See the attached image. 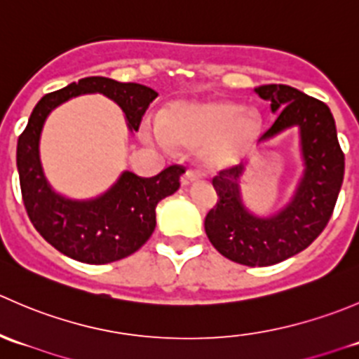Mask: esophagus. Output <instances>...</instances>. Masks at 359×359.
I'll return each mask as SVG.
<instances>
[{
    "instance_id": "34e87169",
    "label": "esophagus",
    "mask_w": 359,
    "mask_h": 359,
    "mask_svg": "<svg viewBox=\"0 0 359 359\" xmlns=\"http://www.w3.org/2000/svg\"><path fill=\"white\" fill-rule=\"evenodd\" d=\"M198 179H200V173L194 172V170H187L182 175V179H180V182H182V186H189V184L196 182Z\"/></svg>"
}]
</instances>
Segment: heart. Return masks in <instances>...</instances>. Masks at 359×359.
I'll return each instance as SVG.
<instances>
[{"label": "heart", "mask_w": 359, "mask_h": 359, "mask_svg": "<svg viewBox=\"0 0 359 359\" xmlns=\"http://www.w3.org/2000/svg\"><path fill=\"white\" fill-rule=\"evenodd\" d=\"M142 135L151 144L200 151L210 168H227L257 146L262 118L257 111L226 100L179 102L161 116L159 126L144 125Z\"/></svg>", "instance_id": "1"}]
</instances>
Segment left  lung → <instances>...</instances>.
Here are the masks:
<instances>
[{
	"label": "left lung",
	"mask_w": 359,
	"mask_h": 359,
	"mask_svg": "<svg viewBox=\"0 0 359 359\" xmlns=\"http://www.w3.org/2000/svg\"><path fill=\"white\" fill-rule=\"evenodd\" d=\"M257 95L280 112L262 139L290 126L300 128L306 170L290 205L260 219L245 210L238 179L243 165L229 166L212 179L217 203L205 217V231L219 253L243 266H273L309 247L327 227L344 180V153L335 119L325 102L288 85H262Z\"/></svg>",
	"instance_id": "8db88e82"
}]
</instances>
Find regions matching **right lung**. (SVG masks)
Wrapping results in <instances>:
<instances>
[{"instance_id":"1","label":"right lung","mask_w":359,"mask_h":359,"mask_svg":"<svg viewBox=\"0 0 359 359\" xmlns=\"http://www.w3.org/2000/svg\"><path fill=\"white\" fill-rule=\"evenodd\" d=\"M99 92L114 100L139 130L142 116L158 97L154 90L137 83L92 76L66 88L46 93L31 112L17 142V170L29 220L39 234L64 255L85 264H109L142 247L156 227V205L180 186L182 165H172L158 175L139 177L125 172L116 186L92 201H71L50 189L43 177L38 142L48 112L81 93Z\"/></svg>"}]
</instances>
